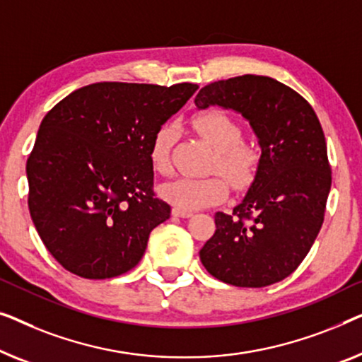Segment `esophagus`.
Wrapping results in <instances>:
<instances>
[{
	"label": "esophagus",
	"instance_id": "esophagus-1",
	"mask_svg": "<svg viewBox=\"0 0 362 362\" xmlns=\"http://www.w3.org/2000/svg\"><path fill=\"white\" fill-rule=\"evenodd\" d=\"M172 215L177 216V218H190L192 216V211L180 210V208H172Z\"/></svg>",
	"mask_w": 362,
	"mask_h": 362
}]
</instances>
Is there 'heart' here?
Here are the masks:
<instances>
[{
  "mask_svg": "<svg viewBox=\"0 0 362 362\" xmlns=\"http://www.w3.org/2000/svg\"><path fill=\"white\" fill-rule=\"evenodd\" d=\"M193 129L215 151L211 170H218L234 188H244L254 180L259 167V152L252 146L241 142L243 128L236 119L221 110H206L192 121ZM174 131L162 126L156 132L149 149V159L157 174L170 172V149ZM228 187L218 175L179 177L160 187L165 202L180 210L192 211L216 205L225 200Z\"/></svg>",
  "mask_w": 362,
  "mask_h": 362,
  "instance_id": "b5f03b06",
  "label": "heart"
}]
</instances>
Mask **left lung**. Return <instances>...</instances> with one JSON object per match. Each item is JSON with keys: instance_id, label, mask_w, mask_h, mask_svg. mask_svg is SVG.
I'll return each mask as SVG.
<instances>
[{"instance_id": "left-lung-1", "label": "left lung", "mask_w": 362, "mask_h": 362, "mask_svg": "<svg viewBox=\"0 0 362 362\" xmlns=\"http://www.w3.org/2000/svg\"><path fill=\"white\" fill-rule=\"evenodd\" d=\"M195 106L236 111L261 147L251 187L233 213H216V231L200 261L213 277L236 287L281 282L300 266L323 225L332 169L322 124L297 91L262 75L203 86Z\"/></svg>"}]
</instances>
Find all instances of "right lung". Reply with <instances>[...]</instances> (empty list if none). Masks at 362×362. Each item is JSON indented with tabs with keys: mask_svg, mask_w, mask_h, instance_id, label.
<instances>
[{
	"mask_svg": "<svg viewBox=\"0 0 362 362\" xmlns=\"http://www.w3.org/2000/svg\"><path fill=\"white\" fill-rule=\"evenodd\" d=\"M198 90L100 81L45 115L26 175L29 211L44 246L83 279H111L144 256L170 206L154 197L156 132Z\"/></svg>",
	"mask_w": 362,
	"mask_h": 362,
	"instance_id": "right-lung-1",
	"label": "right lung"
}]
</instances>
